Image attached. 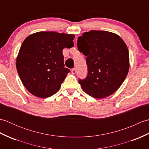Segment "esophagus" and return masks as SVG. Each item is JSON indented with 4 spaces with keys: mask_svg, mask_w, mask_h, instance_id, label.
Here are the masks:
<instances>
[{
    "mask_svg": "<svg viewBox=\"0 0 149 149\" xmlns=\"http://www.w3.org/2000/svg\"><path fill=\"white\" fill-rule=\"evenodd\" d=\"M72 74H76V72H77V70H76V68H73V69H72Z\"/></svg>",
    "mask_w": 149,
    "mask_h": 149,
    "instance_id": "obj_1",
    "label": "esophagus"
}]
</instances>
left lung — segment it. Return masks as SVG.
<instances>
[{"instance_id": "left-lung-1", "label": "left lung", "mask_w": 149, "mask_h": 149, "mask_svg": "<svg viewBox=\"0 0 149 149\" xmlns=\"http://www.w3.org/2000/svg\"><path fill=\"white\" fill-rule=\"evenodd\" d=\"M77 48L86 56L88 75L79 83L85 92L97 99L118 89L128 74L127 47L116 34L105 31L85 32L78 38Z\"/></svg>"}]
</instances>
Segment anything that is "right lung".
Segmentation results:
<instances>
[{"label": "right lung", "instance_id": "1", "mask_svg": "<svg viewBox=\"0 0 149 149\" xmlns=\"http://www.w3.org/2000/svg\"><path fill=\"white\" fill-rule=\"evenodd\" d=\"M74 34L41 31L22 43L16 61L24 86L33 95L47 98L59 90L70 72L65 68L63 49L74 47Z\"/></svg>", "mask_w": 149, "mask_h": 149}]
</instances>
